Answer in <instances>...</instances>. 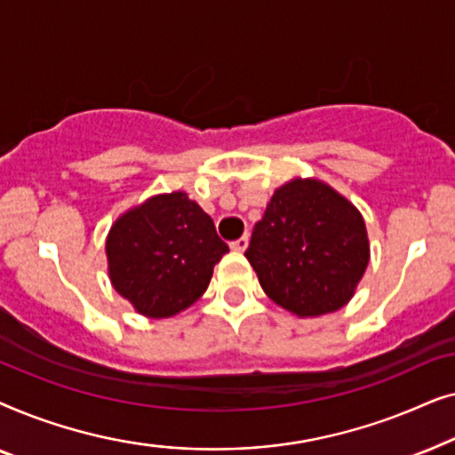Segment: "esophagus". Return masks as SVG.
<instances>
[{
  "mask_svg": "<svg viewBox=\"0 0 455 455\" xmlns=\"http://www.w3.org/2000/svg\"><path fill=\"white\" fill-rule=\"evenodd\" d=\"M246 246H248V235L246 234L240 235L238 240H234L232 244H229V248H232V251H235V252H244Z\"/></svg>",
  "mask_w": 455,
  "mask_h": 455,
  "instance_id": "1",
  "label": "esophagus"
}]
</instances>
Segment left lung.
<instances>
[{"mask_svg":"<svg viewBox=\"0 0 455 455\" xmlns=\"http://www.w3.org/2000/svg\"><path fill=\"white\" fill-rule=\"evenodd\" d=\"M244 254L273 302L319 316L354 296L369 265V238L352 203L319 180H294L275 190Z\"/></svg>","mask_w":455,"mask_h":455,"instance_id":"1","label":"left lung"}]
</instances>
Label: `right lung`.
I'll return each instance as SVG.
<instances>
[{
	"instance_id": "add662e5",
	"label": "right lung",
	"mask_w": 455,
	"mask_h": 455,
	"mask_svg": "<svg viewBox=\"0 0 455 455\" xmlns=\"http://www.w3.org/2000/svg\"><path fill=\"white\" fill-rule=\"evenodd\" d=\"M105 251L117 294L140 315L164 319L204 294L213 267L229 248L186 192H172L124 213Z\"/></svg>"
}]
</instances>
